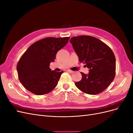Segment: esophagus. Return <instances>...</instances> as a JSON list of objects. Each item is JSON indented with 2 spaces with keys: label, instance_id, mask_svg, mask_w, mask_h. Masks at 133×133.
<instances>
[{
  "label": "esophagus",
  "instance_id": "esophagus-1",
  "mask_svg": "<svg viewBox=\"0 0 133 133\" xmlns=\"http://www.w3.org/2000/svg\"><path fill=\"white\" fill-rule=\"evenodd\" d=\"M67 71L68 72V73H71V74H72V73H74V71H72V70H67Z\"/></svg>",
  "mask_w": 133,
  "mask_h": 133
}]
</instances>
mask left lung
<instances>
[{
	"label": "left lung",
	"instance_id": "left-lung-1",
	"mask_svg": "<svg viewBox=\"0 0 133 133\" xmlns=\"http://www.w3.org/2000/svg\"><path fill=\"white\" fill-rule=\"evenodd\" d=\"M80 62L89 69L88 74L82 72V78L75 83L76 87L86 94L102 92L115 78L116 60L110 48L91 36L80 35L70 40Z\"/></svg>",
	"mask_w": 133,
	"mask_h": 133
}]
</instances>
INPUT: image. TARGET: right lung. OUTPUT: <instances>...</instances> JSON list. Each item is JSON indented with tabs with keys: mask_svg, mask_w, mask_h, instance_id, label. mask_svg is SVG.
Instances as JSON below:
<instances>
[{
	"mask_svg": "<svg viewBox=\"0 0 133 133\" xmlns=\"http://www.w3.org/2000/svg\"><path fill=\"white\" fill-rule=\"evenodd\" d=\"M69 37H49L31 45L19 59L17 67L20 82L26 89L37 95L46 94L57 85L63 71H52L57 52L69 41Z\"/></svg>",
	"mask_w": 133,
	"mask_h": 133,
	"instance_id": "obj_1",
	"label": "right lung"
}]
</instances>
